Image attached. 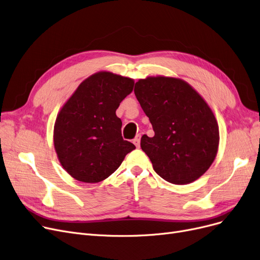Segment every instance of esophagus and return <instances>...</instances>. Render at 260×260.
Segmentation results:
<instances>
[{
  "label": "esophagus",
  "mask_w": 260,
  "mask_h": 260,
  "mask_svg": "<svg viewBox=\"0 0 260 260\" xmlns=\"http://www.w3.org/2000/svg\"><path fill=\"white\" fill-rule=\"evenodd\" d=\"M140 138H141V135L139 134V135H137L136 137H135V139L133 140V143L137 146V148H139L140 146Z\"/></svg>",
  "instance_id": "esophagus-1"
}]
</instances>
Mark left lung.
I'll list each match as a JSON object with an SVG mask.
<instances>
[{
    "label": "left lung",
    "mask_w": 260,
    "mask_h": 260,
    "mask_svg": "<svg viewBox=\"0 0 260 260\" xmlns=\"http://www.w3.org/2000/svg\"><path fill=\"white\" fill-rule=\"evenodd\" d=\"M154 137L143 135L141 149L155 172L169 183L186 185L204 174L216 158L219 126L196 90L174 77H146L134 89Z\"/></svg>",
    "instance_id": "left-lung-1"
}]
</instances>
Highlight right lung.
<instances>
[{
  "mask_svg": "<svg viewBox=\"0 0 260 260\" xmlns=\"http://www.w3.org/2000/svg\"><path fill=\"white\" fill-rule=\"evenodd\" d=\"M134 80L99 72L77 87L56 118L54 146L64 170L84 183L102 182L136 149L124 140L116 110Z\"/></svg>",
  "mask_w": 260,
  "mask_h": 260,
  "instance_id": "obj_1",
  "label": "right lung"
}]
</instances>
